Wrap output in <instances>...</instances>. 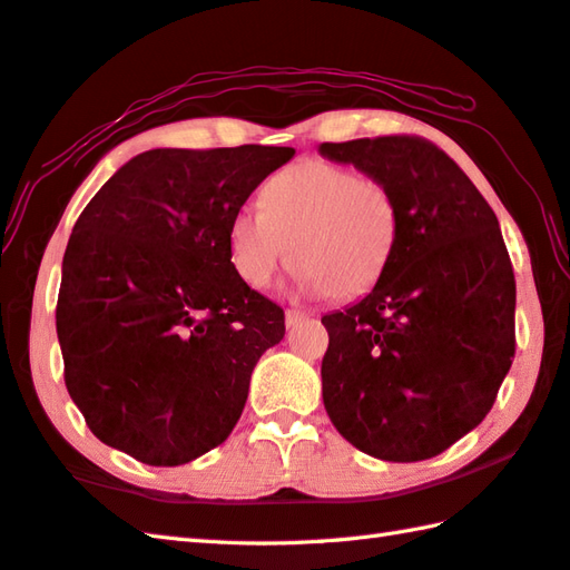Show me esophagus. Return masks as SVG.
<instances>
[{"label":"esophagus","mask_w":570,"mask_h":570,"mask_svg":"<svg viewBox=\"0 0 570 570\" xmlns=\"http://www.w3.org/2000/svg\"><path fill=\"white\" fill-rule=\"evenodd\" d=\"M304 318H308V314H304V311H296V308H288L286 311V328H294V326H298V323L301 321H304Z\"/></svg>","instance_id":"obj_1"}]
</instances>
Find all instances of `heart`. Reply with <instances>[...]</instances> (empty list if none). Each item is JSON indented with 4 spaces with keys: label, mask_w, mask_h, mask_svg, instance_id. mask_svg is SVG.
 I'll use <instances>...</instances> for the list:
<instances>
[{
    "label": "heart",
    "mask_w": 570,
    "mask_h": 570,
    "mask_svg": "<svg viewBox=\"0 0 570 570\" xmlns=\"http://www.w3.org/2000/svg\"><path fill=\"white\" fill-rule=\"evenodd\" d=\"M262 208L234 212L229 262L252 288H266L292 259L314 294L358 298L381 282L400 237L397 197L377 177L326 160H298L266 180Z\"/></svg>",
    "instance_id": "obj_1"
}]
</instances>
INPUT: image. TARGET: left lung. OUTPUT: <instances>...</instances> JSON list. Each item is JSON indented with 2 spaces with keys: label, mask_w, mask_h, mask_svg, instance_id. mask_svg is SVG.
<instances>
[{
  "label": "left lung",
  "mask_w": 570,
  "mask_h": 570,
  "mask_svg": "<svg viewBox=\"0 0 570 570\" xmlns=\"http://www.w3.org/2000/svg\"><path fill=\"white\" fill-rule=\"evenodd\" d=\"M318 153L383 180L400 207L381 282L321 318L323 405L361 452L430 460L487 417L514 361L517 282L499 219L425 138L323 142Z\"/></svg>",
  "instance_id": "8db88e82"
}]
</instances>
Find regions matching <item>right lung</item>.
I'll use <instances>...</instances> for the list:
<instances>
[{
  "instance_id": "add662e5",
  "label": "right lung",
  "mask_w": 570,
  "mask_h": 570,
  "mask_svg": "<svg viewBox=\"0 0 570 570\" xmlns=\"http://www.w3.org/2000/svg\"><path fill=\"white\" fill-rule=\"evenodd\" d=\"M294 148H158L98 189L63 254L56 333L69 395L96 438L142 464L225 442L284 311L234 272L227 232Z\"/></svg>"
}]
</instances>
